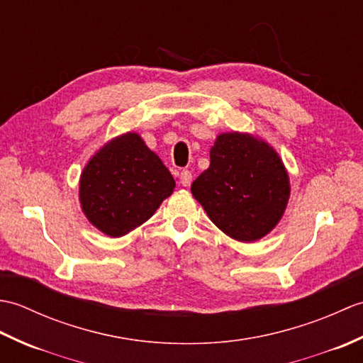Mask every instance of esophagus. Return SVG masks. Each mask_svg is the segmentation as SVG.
Segmentation results:
<instances>
[{"instance_id": "esophagus-1", "label": "esophagus", "mask_w": 363, "mask_h": 363, "mask_svg": "<svg viewBox=\"0 0 363 363\" xmlns=\"http://www.w3.org/2000/svg\"><path fill=\"white\" fill-rule=\"evenodd\" d=\"M191 179H194V176H191V172H189V169H182L181 172V176H179V182L182 184L184 187H189L191 184Z\"/></svg>"}]
</instances>
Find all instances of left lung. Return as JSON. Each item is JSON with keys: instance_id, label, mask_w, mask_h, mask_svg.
Here are the masks:
<instances>
[{"instance_id": "obj_1", "label": "left lung", "mask_w": 363, "mask_h": 363, "mask_svg": "<svg viewBox=\"0 0 363 363\" xmlns=\"http://www.w3.org/2000/svg\"><path fill=\"white\" fill-rule=\"evenodd\" d=\"M191 194L223 233L238 242H256L281 220L290 184L272 146L229 133L217 137L211 167L191 184Z\"/></svg>"}]
</instances>
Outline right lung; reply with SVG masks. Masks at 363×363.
Returning a JSON list of instances; mask_svg holds the SVG:
<instances>
[{
	"label": "right lung",
	"mask_w": 363,
	"mask_h": 363,
	"mask_svg": "<svg viewBox=\"0 0 363 363\" xmlns=\"http://www.w3.org/2000/svg\"><path fill=\"white\" fill-rule=\"evenodd\" d=\"M174 179L138 134L128 133L103 146L84 168L82 211L109 237L140 226L173 194Z\"/></svg>",
	"instance_id": "1"
}]
</instances>
